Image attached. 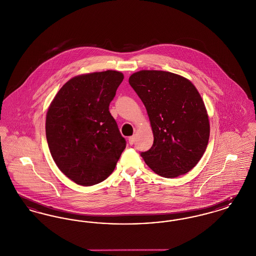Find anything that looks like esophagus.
<instances>
[{
    "label": "esophagus",
    "mask_w": 256,
    "mask_h": 256,
    "mask_svg": "<svg viewBox=\"0 0 256 256\" xmlns=\"http://www.w3.org/2000/svg\"><path fill=\"white\" fill-rule=\"evenodd\" d=\"M134 139H135L134 136H130V137L128 138V143H130V145H134Z\"/></svg>",
    "instance_id": "obj_1"
}]
</instances>
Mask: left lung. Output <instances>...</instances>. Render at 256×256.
<instances>
[{"mask_svg": "<svg viewBox=\"0 0 256 256\" xmlns=\"http://www.w3.org/2000/svg\"><path fill=\"white\" fill-rule=\"evenodd\" d=\"M128 82L146 108L154 134L152 146L141 152L146 165L167 178L192 170L210 134L206 108L194 84L180 74L156 70L132 74Z\"/></svg>", "mask_w": 256, "mask_h": 256, "instance_id": "8db88e82", "label": "left lung"}]
</instances>
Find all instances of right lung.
Masks as SVG:
<instances>
[{
	"label": "right lung",
	"mask_w": 256,
	"mask_h": 256,
	"mask_svg": "<svg viewBox=\"0 0 256 256\" xmlns=\"http://www.w3.org/2000/svg\"><path fill=\"white\" fill-rule=\"evenodd\" d=\"M124 80L118 71L86 74L68 80L46 116V137L58 169L74 182L106 180L126 148L110 104Z\"/></svg>",
	"instance_id": "obj_1"
}]
</instances>
